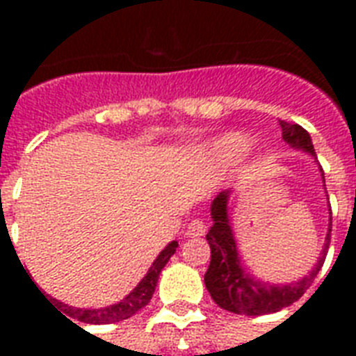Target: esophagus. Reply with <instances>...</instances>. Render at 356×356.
Instances as JSON below:
<instances>
[{
	"instance_id": "obj_1",
	"label": "esophagus",
	"mask_w": 356,
	"mask_h": 356,
	"mask_svg": "<svg viewBox=\"0 0 356 356\" xmlns=\"http://www.w3.org/2000/svg\"><path fill=\"white\" fill-rule=\"evenodd\" d=\"M207 233V225L203 220H192L186 227V236H203Z\"/></svg>"
}]
</instances>
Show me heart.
<instances>
[{"label": "heart", "instance_id": "1", "mask_svg": "<svg viewBox=\"0 0 356 356\" xmlns=\"http://www.w3.org/2000/svg\"><path fill=\"white\" fill-rule=\"evenodd\" d=\"M249 147V140L243 134H223L212 144V151L218 159L222 161H234L240 155H243Z\"/></svg>", "mask_w": 356, "mask_h": 356}]
</instances>
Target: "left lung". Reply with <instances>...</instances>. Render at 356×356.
<instances>
[{"instance_id": "8db88e82", "label": "left lung", "mask_w": 356, "mask_h": 356, "mask_svg": "<svg viewBox=\"0 0 356 356\" xmlns=\"http://www.w3.org/2000/svg\"><path fill=\"white\" fill-rule=\"evenodd\" d=\"M279 123H281L284 142H288L292 147H298V149L309 151L310 155L316 156L310 134L301 125L292 122H282V120ZM323 183H325V177H323ZM227 194L229 192H222L211 205L212 227L209 229V234H207V240L211 245V264H209V270L205 273V286L211 293V298L214 299L218 307H222L229 312H234V314L245 316L271 314V312H277L284 307H290L293 301H298L307 292V288L312 284L316 275L320 273L321 266L325 262L327 249L331 243L332 229H329L321 259L318 260L314 270L310 271V275H307L299 282L286 284V286H268V284L253 281L251 277L245 275L242 266H240L236 243H234L233 231L229 225Z\"/></svg>"}]
</instances>
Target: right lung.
Here are the masks:
<instances>
[{"instance_id": "right-lung-1", "label": "right lung", "mask_w": 356, "mask_h": 356, "mask_svg": "<svg viewBox=\"0 0 356 356\" xmlns=\"http://www.w3.org/2000/svg\"><path fill=\"white\" fill-rule=\"evenodd\" d=\"M177 242L168 243L166 249H162L161 254L156 257V260L153 262L149 271H147V275H145L144 279L138 282V286L134 288L133 292L129 293L125 299H122L120 303L105 307V309L86 310L74 309V307H68V305L58 303L57 299H53V301H57V305H63L64 312L70 316V321L77 320L83 321V323H96V325H99V323H114V321L127 320V318L134 316L140 309H144L145 305L149 303L151 298H153V293H155L156 281H159V275H161L162 268L166 266L170 257L175 253V248H177ZM64 318H66V316H64ZM72 323H74V321H72Z\"/></svg>"}]
</instances>
